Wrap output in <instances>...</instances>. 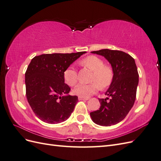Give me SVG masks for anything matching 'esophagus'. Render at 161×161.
Here are the masks:
<instances>
[{"label":"esophagus","mask_w":161,"mask_h":161,"mask_svg":"<svg viewBox=\"0 0 161 161\" xmlns=\"http://www.w3.org/2000/svg\"><path fill=\"white\" fill-rule=\"evenodd\" d=\"M78 99H79V101H82V100H88L89 98V97H82L79 96L78 97Z\"/></svg>","instance_id":"34e87169"}]
</instances>
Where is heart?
Listing matches in <instances>:
<instances>
[{
  "instance_id": "heart-1",
  "label": "heart",
  "mask_w": 161,
  "mask_h": 161,
  "mask_svg": "<svg viewBox=\"0 0 161 161\" xmlns=\"http://www.w3.org/2000/svg\"><path fill=\"white\" fill-rule=\"evenodd\" d=\"M80 64L92 71L90 84H79L73 90L74 94L82 97H88L99 89L109 86L114 77L113 68L105 64L103 60L98 56H89L80 62ZM65 82L70 86H75L78 81V75L74 66H69L64 72Z\"/></svg>"
}]
</instances>
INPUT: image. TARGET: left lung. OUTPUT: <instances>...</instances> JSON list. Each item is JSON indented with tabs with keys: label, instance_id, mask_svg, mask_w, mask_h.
<instances>
[{
	"label": "left lung",
	"instance_id": "8db88e82",
	"mask_svg": "<svg viewBox=\"0 0 161 161\" xmlns=\"http://www.w3.org/2000/svg\"><path fill=\"white\" fill-rule=\"evenodd\" d=\"M92 53L103 56L109 61L114 77L105 92L111 98L99 99V109L91 112L90 115L98 125H115L125 118L134 104L139 80L137 66L134 58L122 51L103 49Z\"/></svg>",
	"mask_w": 161,
	"mask_h": 161
}]
</instances>
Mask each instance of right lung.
Instances as JSON below:
<instances>
[{
  "mask_svg": "<svg viewBox=\"0 0 161 161\" xmlns=\"http://www.w3.org/2000/svg\"><path fill=\"white\" fill-rule=\"evenodd\" d=\"M85 53H46L31 60L25 72L26 97L42 121L58 124L70 116L78 97L67 95L70 88L64 83V72Z\"/></svg>",
  "mask_w": 161,
  "mask_h": 161,
  "instance_id": "add662e5",
  "label": "right lung"
}]
</instances>
